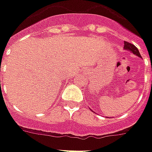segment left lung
Segmentation results:
<instances>
[{
  "instance_id": "1",
  "label": "left lung",
  "mask_w": 152,
  "mask_h": 152,
  "mask_svg": "<svg viewBox=\"0 0 152 152\" xmlns=\"http://www.w3.org/2000/svg\"><path fill=\"white\" fill-rule=\"evenodd\" d=\"M124 50H129V51H131L133 54L134 55H136L139 57H141V55L140 54V52H139L138 49L134 46L132 44H130V43H129V42H124Z\"/></svg>"
}]
</instances>
